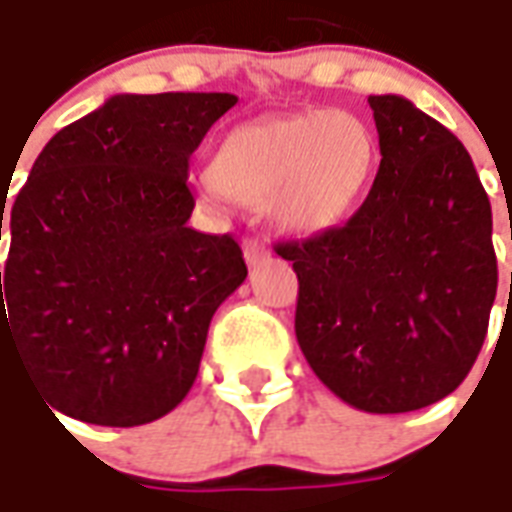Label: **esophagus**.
<instances>
[{
  "label": "esophagus",
  "mask_w": 512,
  "mask_h": 512,
  "mask_svg": "<svg viewBox=\"0 0 512 512\" xmlns=\"http://www.w3.org/2000/svg\"><path fill=\"white\" fill-rule=\"evenodd\" d=\"M242 253H245V262L248 267H259L270 259V248L264 245L262 239H245L242 242Z\"/></svg>",
  "instance_id": "esophagus-1"
}]
</instances>
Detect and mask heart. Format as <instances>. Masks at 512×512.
I'll list each match as a JSON object with an SVG mask.
<instances>
[{
  "label": "heart",
  "instance_id": "heart-1",
  "mask_svg": "<svg viewBox=\"0 0 512 512\" xmlns=\"http://www.w3.org/2000/svg\"><path fill=\"white\" fill-rule=\"evenodd\" d=\"M375 170V137L342 110L242 123L212 159V184L245 206H267L286 237H320L353 215Z\"/></svg>",
  "mask_w": 512,
  "mask_h": 512
}]
</instances>
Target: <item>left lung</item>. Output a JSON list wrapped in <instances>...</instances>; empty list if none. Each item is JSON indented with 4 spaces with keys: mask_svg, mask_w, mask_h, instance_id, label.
Masks as SVG:
<instances>
[{
    "mask_svg": "<svg viewBox=\"0 0 512 512\" xmlns=\"http://www.w3.org/2000/svg\"><path fill=\"white\" fill-rule=\"evenodd\" d=\"M380 168L342 228L281 242L297 273V344L328 389L366 413L444 400L480 355L496 297L491 201L447 126L369 96Z\"/></svg>",
    "mask_w": 512,
    "mask_h": 512,
    "instance_id": "obj_1",
    "label": "left lung"
}]
</instances>
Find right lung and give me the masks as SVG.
Listing matches in <instances>:
<instances>
[{
    "mask_svg": "<svg viewBox=\"0 0 512 512\" xmlns=\"http://www.w3.org/2000/svg\"><path fill=\"white\" fill-rule=\"evenodd\" d=\"M234 104L118 93L35 159L10 209L2 364L16 355L49 413L134 427L192 389L209 322L248 275L234 237L187 223L192 151Z\"/></svg>",
    "mask_w": 512,
    "mask_h": 512,
    "instance_id": "1",
    "label": "right lung"
}]
</instances>
